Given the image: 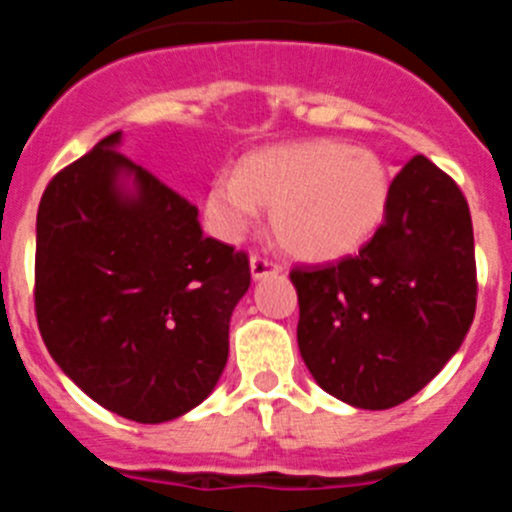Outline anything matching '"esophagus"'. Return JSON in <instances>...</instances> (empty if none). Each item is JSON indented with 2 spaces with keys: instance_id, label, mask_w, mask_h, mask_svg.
Here are the masks:
<instances>
[{
  "instance_id": "esophagus-1",
  "label": "esophagus",
  "mask_w": 512,
  "mask_h": 512,
  "mask_svg": "<svg viewBox=\"0 0 512 512\" xmlns=\"http://www.w3.org/2000/svg\"><path fill=\"white\" fill-rule=\"evenodd\" d=\"M279 271H282V266H279L277 261L264 259V256H259V253H253V256H251V274H253V279L271 277V274H279Z\"/></svg>"
}]
</instances>
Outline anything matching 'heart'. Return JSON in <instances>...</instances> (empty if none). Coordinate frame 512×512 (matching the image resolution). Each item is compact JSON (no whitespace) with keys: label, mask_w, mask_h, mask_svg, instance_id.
<instances>
[{"label":"heart","mask_w":512,"mask_h":512,"mask_svg":"<svg viewBox=\"0 0 512 512\" xmlns=\"http://www.w3.org/2000/svg\"><path fill=\"white\" fill-rule=\"evenodd\" d=\"M390 200L382 158L341 140H305L248 153L238 171L212 179V233L238 241L271 207L279 246L305 261L341 259L374 233Z\"/></svg>","instance_id":"b5f03b06"}]
</instances>
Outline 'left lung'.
<instances>
[{
    "label": "left lung",
    "mask_w": 512,
    "mask_h": 512,
    "mask_svg": "<svg viewBox=\"0 0 512 512\" xmlns=\"http://www.w3.org/2000/svg\"><path fill=\"white\" fill-rule=\"evenodd\" d=\"M297 343L328 395L387 410L418 395L459 351L477 307L469 205L459 184L413 156L359 253L295 266Z\"/></svg>",
    "instance_id": "8db88e82"
}]
</instances>
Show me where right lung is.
I'll list each match as a JSON object with an SVG mask.
<instances>
[{
    "label": "right lung",
    "mask_w": 512,
    "mask_h": 512,
    "mask_svg": "<svg viewBox=\"0 0 512 512\" xmlns=\"http://www.w3.org/2000/svg\"><path fill=\"white\" fill-rule=\"evenodd\" d=\"M117 146L120 133L107 135L45 187L35 318L53 361L94 402L164 423L215 390L251 266L205 238L197 207ZM120 175L134 179L133 195Z\"/></svg>",
    "instance_id": "obj_1"
}]
</instances>
